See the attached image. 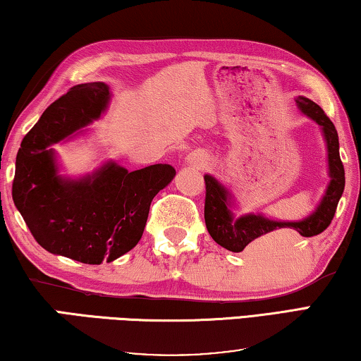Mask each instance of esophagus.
I'll use <instances>...</instances> for the list:
<instances>
[{
	"label": "esophagus",
	"instance_id": "1",
	"mask_svg": "<svg viewBox=\"0 0 361 361\" xmlns=\"http://www.w3.org/2000/svg\"><path fill=\"white\" fill-rule=\"evenodd\" d=\"M188 160H190V164H192L194 167H204L205 165V159L202 154H197V152H191L190 156H188Z\"/></svg>",
	"mask_w": 361,
	"mask_h": 361
}]
</instances>
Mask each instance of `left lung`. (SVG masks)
I'll return each instance as SVG.
<instances>
[{"instance_id": "obj_1", "label": "left lung", "mask_w": 361, "mask_h": 361, "mask_svg": "<svg viewBox=\"0 0 361 361\" xmlns=\"http://www.w3.org/2000/svg\"><path fill=\"white\" fill-rule=\"evenodd\" d=\"M295 102L305 116L313 118L323 128L329 159L331 181L328 190L318 209L300 221H273L252 214L234 219L230 210V194L215 178L205 175V225L212 239L231 252H243L245 247H249L255 257H271L276 254L278 245L284 241V231L294 230L304 238L317 236L334 219L337 204L345 186V171L339 156V136L334 123L318 104L304 96H299Z\"/></svg>"}]
</instances>
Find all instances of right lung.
<instances>
[{
	"mask_svg": "<svg viewBox=\"0 0 361 361\" xmlns=\"http://www.w3.org/2000/svg\"><path fill=\"white\" fill-rule=\"evenodd\" d=\"M109 101L101 82L72 87L39 117L16 157L13 201L35 241L51 254L99 265L135 247L151 202L173 180L169 164L128 171L112 162L82 180L57 175L49 145L101 116Z\"/></svg>",
	"mask_w": 361,
	"mask_h": 361,
	"instance_id": "1",
	"label": "right lung"
}]
</instances>
